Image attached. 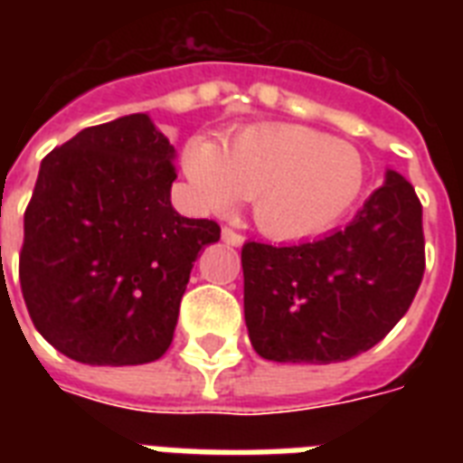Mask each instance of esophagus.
Returning <instances> with one entry per match:
<instances>
[{"label":"esophagus","mask_w":463,"mask_h":463,"mask_svg":"<svg viewBox=\"0 0 463 463\" xmlns=\"http://www.w3.org/2000/svg\"><path fill=\"white\" fill-rule=\"evenodd\" d=\"M221 238H223L225 245H231V247H240L242 242H245V238H242L240 232L231 231V228H223V231H221Z\"/></svg>","instance_id":"obj_1"}]
</instances>
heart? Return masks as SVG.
I'll return each mask as SVG.
<instances>
[{
	"label": "heart",
	"instance_id": "b5f03b06",
	"mask_svg": "<svg viewBox=\"0 0 463 463\" xmlns=\"http://www.w3.org/2000/svg\"><path fill=\"white\" fill-rule=\"evenodd\" d=\"M182 170L203 211L228 213L250 196L254 223L279 240L334 228L365 187L358 151L303 125L247 127L223 148L192 137Z\"/></svg>",
	"mask_w": 463,
	"mask_h": 463
}]
</instances>
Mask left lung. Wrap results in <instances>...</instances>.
<instances>
[{"mask_svg":"<svg viewBox=\"0 0 463 463\" xmlns=\"http://www.w3.org/2000/svg\"><path fill=\"white\" fill-rule=\"evenodd\" d=\"M423 209L396 170L344 228L290 247L245 242V324L274 363H341L406 315L425 269Z\"/></svg>","mask_w":463,"mask_h":463,"instance_id":"1","label":"left lung"}]
</instances>
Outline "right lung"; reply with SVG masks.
Masks as SVG:
<instances>
[{"instance_id":"right-lung-1","label":"right lung","mask_w":463,"mask_h":463,"mask_svg":"<svg viewBox=\"0 0 463 463\" xmlns=\"http://www.w3.org/2000/svg\"><path fill=\"white\" fill-rule=\"evenodd\" d=\"M173 144L146 112L89 127L40 163L18 276L47 344L83 365H144L173 344L189 271L221 228L170 203Z\"/></svg>"}]
</instances>
